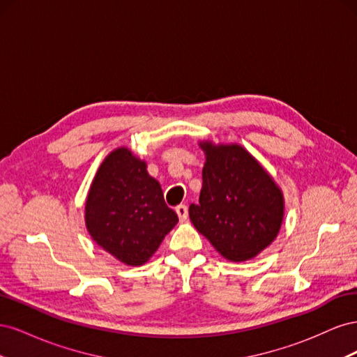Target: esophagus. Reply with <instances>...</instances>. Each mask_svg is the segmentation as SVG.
Masks as SVG:
<instances>
[{
  "label": "esophagus",
  "mask_w": 357,
  "mask_h": 357,
  "mask_svg": "<svg viewBox=\"0 0 357 357\" xmlns=\"http://www.w3.org/2000/svg\"><path fill=\"white\" fill-rule=\"evenodd\" d=\"M176 213H177V215H178L181 222L188 219V207H186L185 204L177 205V207H176Z\"/></svg>",
  "instance_id": "obj_1"
}]
</instances>
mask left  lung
Segmentation results:
<instances>
[{"mask_svg": "<svg viewBox=\"0 0 357 357\" xmlns=\"http://www.w3.org/2000/svg\"><path fill=\"white\" fill-rule=\"evenodd\" d=\"M205 152L199 202L189 218L197 231L232 262L253 259L271 244L284 214L283 193L238 144L199 143Z\"/></svg>", "mask_w": 357, "mask_h": 357, "instance_id": "obj_1", "label": "left lung"}]
</instances>
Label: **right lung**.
<instances>
[{
    "instance_id": "obj_1",
    "label": "right lung",
    "mask_w": 357,
    "mask_h": 357,
    "mask_svg": "<svg viewBox=\"0 0 357 357\" xmlns=\"http://www.w3.org/2000/svg\"><path fill=\"white\" fill-rule=\"evenodd\" d=\"M146 168L129 149L113 150L96 171L84 205L92 240L131 266L146 264L178 222Z\"/></svg>"
}]
</instances>
